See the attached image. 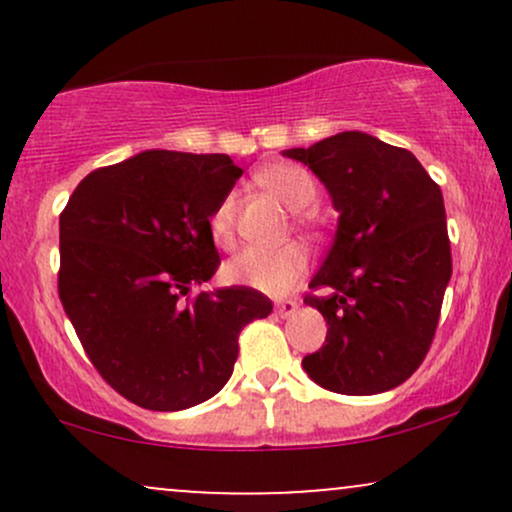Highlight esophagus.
<instances>
[{
	"instance_id": "34e87169",
	"label": "esophagus",
	"mask_w": 512,
	"mask_h": 512,
	"mask_svg": "<svg viewBox=\"0 0 512 512\" xmlns=\"http://www.w3.org/2000/svg\"><path fill=\"white\" fill-rule=\"evenodd\" d=\"M296 310H298V301H293V298H284V301L274 303V313L279 317L296 315Z\"/></svg>"
}]
</instances>
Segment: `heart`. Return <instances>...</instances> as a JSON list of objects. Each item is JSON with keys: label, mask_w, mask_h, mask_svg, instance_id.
I'll return each mask as SVG.
<instances>
[{"label": "heart", "mask_w": 512, "mask_h": 512, "mask_svg": "<svg viewBox=\"0 0 512 512\" xmlns=\"http://www.w3.org/2000/svg\"><path fill=\"white\" fill-rule=\"evenodd\" d=\"M257 185L279 199L286 209L301 211L315 202L317 182L308 170L296 163H272L257 173ZM236 195L228 192L209 214V236L223 250L236 243ZM308 269V255L298 243L276 248H248L223 267V279L248 289L284 296Z\"/></svg>", "instance_id": "heart-1"}]
</instances>
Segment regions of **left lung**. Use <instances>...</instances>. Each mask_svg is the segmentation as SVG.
<instances>
[{
  "mask_svg": "<svg viewBox=\"0 0 512 512\" xmlns=\"http://www.w3.org/2000/svg\"><path fill=\"white\" fill-rule=\"evenodd\" d=\"M320 178L339 211L337 233L308 296L327 320L325 346L303 358L317 385L378 395L421 366L452 274L440 187L407 149L339 132L286 149Z\"/></svg>",
  "mask_w": 512,
  "mask_h": 512,
  "instance_id": "8db88e82",
  "label": "left lung"
}]
</instances>
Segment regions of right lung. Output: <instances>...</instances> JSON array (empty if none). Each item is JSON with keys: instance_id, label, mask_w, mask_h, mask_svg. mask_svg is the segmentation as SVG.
<instances>
[{"instance_id": "obj_1", "label": "right lung", "mask_w": 512, "mask_h": 512, "mask_svg": "<svg viewBox=\"0 0 512 512\" xmlns=\"http://www.w3.org/2000/svg\"><path fill=\"white\" fill-rule=\"evenodd\" d=\"M243 175L226 154L151 149L88 173L60 216V301L105 383L151 411L207 402L238 334L272 313L248 286L202 291L219 267L209 214Z\"/></svg>"}]
</instances>
